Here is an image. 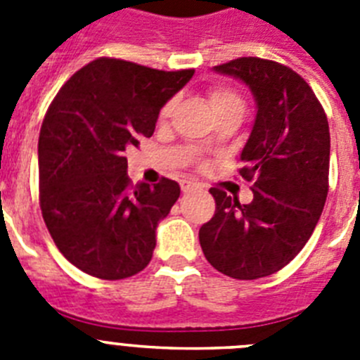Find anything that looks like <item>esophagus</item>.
<instances>
[{"mask_svg": "<svg viewBox=\"0 0 360 360\" xmlns=\"http://www.w3.org/2000/svg\"><path fill=\"white\" fill-rule=\"evenodd\" d=\"M180 187H182V191L184 193H189V191H193L196 187V184H193V182H187V180H184L182 184H180Z\"/></svg>", "mask_w": 360, "mask_h": 360, "instance_id": "obj_1", "label": "esophagus"}]
</instances>
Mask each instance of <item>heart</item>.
I'll list each match as a JSON object with an SVG mask.
<instances>
[{"label": "heart", "instance_id": "heart-1", "mask_svg": "<svg viewBox=\"0 0 360 360\" xmlns=\"http://www.w3.org/2000/svg\"><path fill=\"white\" fill-rule=\"evenodd\" d=\"M209 101H211L212 110H216V108L224 106V104L238 103V101H240V97H238L236 94H232V91L224 90V88H216V90H212L211 95H209ZM171 110H173V101H171V103H167L164 108H162L160 117H167L171 113Z\"/></svg>", "mask_w": 360, "mask_h": 360}]
</instances>
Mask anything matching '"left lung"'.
<instances>
[{
    "instance_id": "1",
    "label": "left lung",
    "mask_w": 360,
    "mask_h": 360,
    "mask_svg": "<svg viewBox=\"0 0 360 360\" xmlns=\"http://www.w3.org/2000/svg\"><path fill=\"white\" fill-rule=\"evenodd\" d=\"M249 86L256 119L241 151L240 174L252 202L211 189L216 212L200 229L207 262L234 279L274 274L310 240L328 195V119L301 75L279 63L240 57L214 66Z\"/></svg>"
}]
</instances>
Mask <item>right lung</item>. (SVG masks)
<instances>
[{"label": "right lung", "instance_id": "add662e5", "mask_svg": "<svg viewBox=\"0 0 360 360\" xmlns=\"http://www.w3.org/2000/svg\"><path fill=\"white\" fill-rule=\"evenodd\" d=\"M193 73L101 57L50 104L37 146L41 212L57 249L86 274L124 279L151 262L180 186L162 178L133 187L124 153L153 135L164 104Z\"/></svg>", "mask_w": 360, "mask_h": 360}]
</instances>
